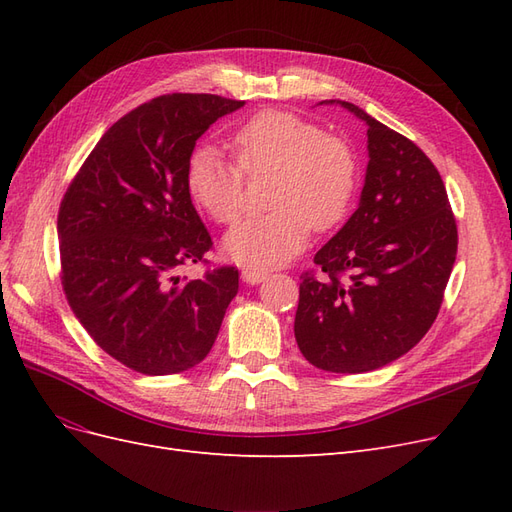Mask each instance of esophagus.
<instances>
[{"mask_svg":"<svg viewBox=\"0 0 512 512\" xmlns=\"http://www.w3.org/2000/svg\"><path fill=\"white\" fill-rule=\"evenodd\" d=\"M241 277H243V282H247V284H260V282L267 280L269 271H265V269H254V267H245V269L241 271Z\"/></svg>","mask_w":512,"mask_h":512,"instance_id":"esophagus-1","label":"esophagus"}]
</instances>
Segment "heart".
Listing matches in <instances>:
<instances>
[{
    "mask_svg": "<svg viewBox=\"0 0 512 512\" xmlns=\"http://www.w3.org/2000/svg\"><path fill=\"white\" fill-rule=\"evenodd\" d=\"M237 168L213 147H198L185 166V190L215 222L237 220L243 177L273 175L269 207L224 237V252L250 267L284 265L297 256L312 226L342 222L359 188V164L342 138L290 113H260L232 134Z\"/></svg>",
    "mask_w": 512,
    "mask_h": 512,
    "instance_id": "1",
    "label": "heart"
}]
</instances>
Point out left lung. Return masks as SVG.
<instances>
[{
	"label": "left lung",
	"mask_w": 512,
	"mask_h": 512,
	"mask_svg": "<svg viewBox=\"0 0 512 512\" xmlns=\"http://www.w3.org/2000/svg\"><path fill=\"white\" fill-rule=\"evenodd\" d=\"M365 121V183L356 209L303 275L294 337L305 359L363 374L399 359L429 331L457 256V224L438 168L406 136L344 100Z\"/></svg>",
	"instance_id": "obj_1"
}]
</instances>
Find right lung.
Segmentation results:
<instances>
[{"label":"right lung","instance_id":"right-lung-1","mask_svg":"<svg viewBox=\"0 0 512 512\" xmlns=\"http://www.w3.org/2000/svg\"><path fill=\"white\" fill-rule=\"evenodd\" d=\"M243 104L211 94L141 104L104 132L61 200V284L72 312L106 354L145 376L203 361L237 297L235 267L192 282L177 271L211 247L185 166L211 123Z\"/></svg>","mask_w":512,"mask_h":512}]
</instances>
